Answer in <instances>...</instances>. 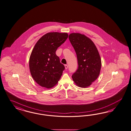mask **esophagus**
<instances>
[{
    "mask_svg": "<svg viewBox=\"0 0 131 131\" xmlns=\"http://www.w3.org/2000/svg\"><path fill=\"white\" fill-rule=\"evenodd\" d=\"M68 67V66L67 65H65V69H67Z\"/></svg>",
    "mask_w": 131,
    "mask_h": 131,
    "instance_id": "34e87169",
    "label": "esophagus"
}]
</instances>
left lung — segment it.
<instances>
[{
	"label": "left lung",
	"instance_id": "8db88e82",
	"mask_svg": "<svg viewBox=\"0 0 131 131\" xmlns=\"http://www.w3.org/2000/svg\"><path fill=\"white\" fill-rule=\"evenodd\" d=\"M69 38L75 50L78 64L72 78L78 86L88 87L100 73L101 60L99 51L93 42L84 35L72 33Z\"/></svg>",
	"mask_w": 131,
	"mask_h": 131
}]
</instances>
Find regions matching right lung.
Segmentation results:
<instances>
[{
	"label": "right lung",
	"mask_w": 131,
	"mask_h": 131,
	"mask_svg": "<svg viewBox=\"0 0 131 131\" xmlns=\"http://www.w3.org/2000/svg\"><path fill=\"white\" fill-rule=\"evenodd\" d=\"M67 33L52 32L46 34L37 42L29 59V68L32 78L40 86H54L65 69L56 51L67 39Z\"/></svg>",
	"instance_id": "obj_1"
}]
</instances>
